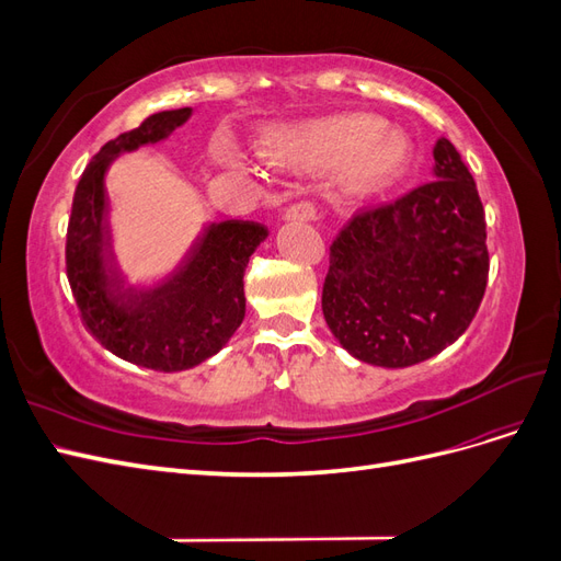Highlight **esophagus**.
Returning a JSON list of instances; mask_svg holds the SVG:
<instances>
[{
    "mask_svg": "<svg viewBox=\"0 0 561 561\" xmlns=\"http://www.w3.org/2000/svg\"><path fill=\"white\" fill-rule=\"evenodd\" d=\"M285 217L290 219H299V222H311V219L318 217V206L313 201H297L295 206H290Z\"/></svg>",
    "mask_w": 561,
    "mask_h": 561,
    "instance_id": "obj_1",
    "label": "esophagus"
}]
</instances>
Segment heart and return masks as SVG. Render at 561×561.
Instances as JSON below:
<instances>
[{"mask_svg": "<svg viewBox=\"0 0 561 561\" xmlns=\"http://www.w3.org/2000/svg\"><path fill=\"white\" fill-rule=\"evenodd\" d=\"M264 157L280 165L325 171L344 165L342 190L351 198L379 194L396 184L412 161L402 133L369 114H342L285 130L266 142Z\"/></svg>", "mask_w": 561, "mask_h": 561, "instance_id": "obj_1", "label": "heart"}]
</instances>
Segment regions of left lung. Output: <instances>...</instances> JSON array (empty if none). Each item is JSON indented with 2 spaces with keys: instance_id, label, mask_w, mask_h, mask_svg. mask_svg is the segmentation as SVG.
I'll list each match as a JSON object with an SVG mask.
<instances>
[{
  "instance_id": "left-lung-1",
  "label": "left lung",
  "mask_w": 561,
  "mask_h": 561,
  "mask_svg": "<svg viewBox=\"0 0 561 561\" xmlns=\"http://www.w3.org/2000/svg\"><path fill=\"white\" fill-rule=\"evenodd\" d=\"M435 178L355 213L330 248L322 316L355 358L410 367L454 344L489 276L486 219L456 147H433Z\"/></svg>"
}]
</instances>
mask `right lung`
Returning <instances> with one entry per match:
<instances>
[{
  "mask_svg": "<svg viewBox=\"0 0 561 561\" xmlns=\"http://www.w3.org/2000/svg\"><path fill=\"white\" fill-rule=\"evenodd\" d=\"M190 114V107L151 114L100 149L79 178L67 225V280L87 328L118 358L157 371L208 360L239 330L245 266L268 233L243 219L210 225L171 280L142 290L124 287L110 257L105 171L116 154L163 140Z\"/></svg>",
  "mask_w": 561,
  "mask_h": 561,
  "instance_id": "add662e5",
  "label": "right lung"
}]
</instances>
